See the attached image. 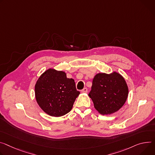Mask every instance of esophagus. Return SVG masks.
Masks as SVG:
<instances>
[{
	"mask_svg": "<svg viewBox=\"0 0 155 155\" xmlns=\"http://www.w3.org/2000/svg\"><path fill=\"white\" fill-rule=\"evenodd\" d=\"M88 91V89L87 88H84L83 90H81V93H87Z\"/></svg>",
	"mask_w": 155,
	"mask_h": 155,
	"instance_id": "34e87169",
	"label": "esophagus"
}]
</instances>
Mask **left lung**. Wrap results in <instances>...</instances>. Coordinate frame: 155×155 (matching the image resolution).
Listing matches in <instances>:
<instances>
[{"label": "left lung", "instance_id": "8db88e82", "mask_svg": "<svg viewBox=\"0 0 155 155\" xmlns=\"http://www.w3.org/2000/svg\"><path fill=\"white\" fill-rule=\"evenodd\" d=\"M129 89L125 80L119 74L100 73L93 80L88 96L95 109L103 115L110 114L120 109L125 103Z\"/></svg>", "mask_w": 155, "mask_h": 155}]
</instances>
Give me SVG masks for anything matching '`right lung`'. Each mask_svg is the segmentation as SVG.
<instances>
[{"mask_svg":"<svg viewBox=\"0 0 155 155\" xmlns=\"http://www.w3.org/2000/svg\"><path fill=\"white\" fill-rule=\"evenodd\" d=\"M80 94L74 79L66 74L48 69L41 75L35 85L38 104L46 113L54 117L62 116L71 110Z\"/></svg>","mask_w":155,"mask_h":155,"instance_id":"add662e5","label":"right lung"}]
</instances>
